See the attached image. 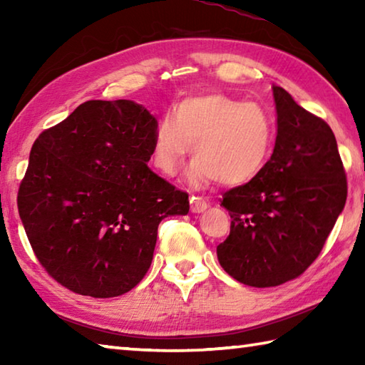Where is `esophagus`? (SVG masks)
Returning a JSON list of instances; mask_svg holds the SVG:
<instances>
[{"mask_svg":"<svg viewBox=\"0 0 365 365\" xmlns=\"http://www.w3.org/2000/svg\"><path fill=\"white\" fill-rule=\"evenodd\" d=\"M207 202L202 200V197H197V196H191L190 197V209L193 214H200V212H205L207 209Z\"/></svg>","mask_w":365,"mask_h":365,"instance_id":"1","label":"esophagus"}]
</instances>
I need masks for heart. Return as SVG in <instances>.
Listing matches in <instances>:
<instances>
[{"mask_svg":"<svg viewBox=\"0 0 365 365\" xmlns=\"http://www.w3.org/2000/svg\"><path fill=\"white\" fill-rule=\"evenodd\" d=\"M272 146L274 125L261 106L201 95L185 98L160 119L151 158L160 174L174 177L193 148L195 159L185 172L190 188L202 190L215 180L222 187H242L262 170Z\"/></svg>","mask_w":365,"mask_h":365,"instance_id":"obj_1","label":"heart"}]
</instances>
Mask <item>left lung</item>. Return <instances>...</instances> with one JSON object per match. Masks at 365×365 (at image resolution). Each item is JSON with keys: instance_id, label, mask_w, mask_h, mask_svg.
<instances>
[{"instance_id": "8db88e82", "label": "left lung", "mask_w": 365, "mask_h": 365, "mask_svg": "<svg viewBox=\"0 0 365 365\" xmlns=\"http://www.w3.org/2000/svg\"><path fill=\"white\" fill-rule=\"evenodd\" d=\"M275 148L251 182L224 193L230 235L219 262L245 285L267 288L299 277L322 251L348 195L335 135L274 85Z\"/></svg>"}]
</instances>
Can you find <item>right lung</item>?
<instances>
[{
	"mask_svg": "<svg viewBox=\"0 0 365 365\" xmlns=\"http://www.w3.org/2000/svg\"><path fill=\"white\" fill-rule=\"evenodd\" d=\"M156 127L138 103L93 100L35 140L19 215L35 256L71 292H130L150 269L160 220L188 214V195L146 165Z\"/></svg>",
	"mask_w": 365,
	"mask_h": 365,
	"instance_id": "add662e5",
	"label": "right lung"
}]
</instances>
